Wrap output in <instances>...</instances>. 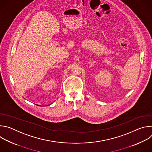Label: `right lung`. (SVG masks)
<instances>
[{
  "instance_id": "right-lung-1",
  "label": "right lung",
  "mask_w": 152,
  "mask_h": 152,
  "mask_svg": "<svg viewBox=\"0 0 152 152\" xmlns=\"http://www.w3.org/2000/svg\"><path fill=\"white\" fill-rule=\"evenodd\" d=\"M36 104V105H38V106H39V104ZM49 105H50V104H49Z\"/></svg>"
}]
</instances>
